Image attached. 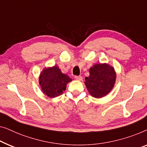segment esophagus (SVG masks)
<instances>
[{
	"instance_id": "esophagus-1",
	"label": "esophagus",
	"mask_w": 147,
	"mask_h": 147,
	"mask_svg": "<svg viewBox=\"0 0 147 147\" xmlns=\"http://www.w3.org/2000/svg\"><path fill=\"white\" fill-rule=\"evenodd\" d=\"M74 78L77 80H82V78L81 76H74Z\"/></svg>"
}]
</instances>
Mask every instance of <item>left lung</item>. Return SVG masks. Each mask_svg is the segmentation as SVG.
Listing matches in <instances>:
<instances>
[{
	"label": "left lung",
	"instance_id": "obj_1",
	"mask_svg": "<svg viewBox=\"0 0 147 147\" xmlns=\"http://www.w3.org/2000/svg\"><path fill=\"white\" fill-rule=\"evenodd\" d=\"M89 73L84 84L92 96L101 98L111 92L116 80L114 68L106 63L96 64L90 68Z\"/></svg>",
	"mask_w": 147,
	"mask_h": 147
}]
</instances>
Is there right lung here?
<instances>
[{
	"instance_id": "obj_1",
	"label": "right lung",
	"mask_w": 147,
	"mask_h": 147,
	"mask_svg": "<svg viewBox=\"0 0 147 147\" xmlns=\"http://www.w3.org/2000/svg\"><path fill=\"white\" fill-rule=\"evenodd\" d=\"M71 80L69 76L62 73L57 66L45 68L39 76V84L42 91L50 98L63 94L67 83Z\"/></svg>"
}]
</instances>
